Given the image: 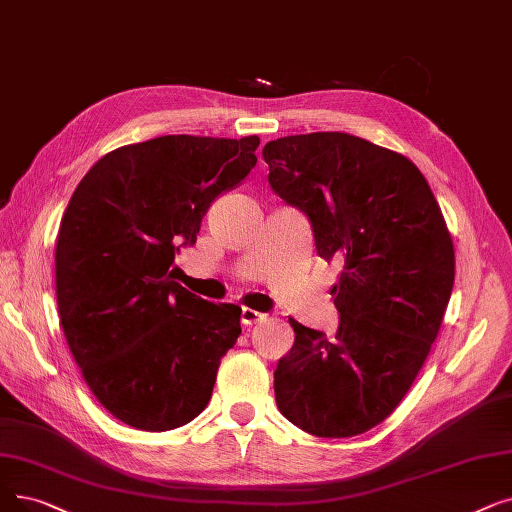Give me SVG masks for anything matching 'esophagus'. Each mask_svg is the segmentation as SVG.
<instances>
[{
    "instance_id": "34e87169",
    "label": "esophagus",
    "mask_w": 512,
    "mask_h": 512,
    "mask_svg": "<svg viewBox=\"0 0 512 512\" xmlns=\"http://www.w3.org/2000/svg\"><path fill=\"white\" fill-rule=\"evenodd\" d=\"M263 318H265V314H261V311L251 309V307H242V311H240V322L244 326H253V324L261 322Z\"/></svg>"
}]
</instances>
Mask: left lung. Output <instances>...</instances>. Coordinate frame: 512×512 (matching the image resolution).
<instances>
[{
    "label": "left lung",
    "mask_w": 512,
    "mask_h": 512,
    "mask_svg": "<svg viewBox=\"0 0 512 512\" xmlns=\"http://www.w3.org/2000/svg\"><path fill=\"white\" fill-rule=\"evenodd\" d=\"M270 186L307 213L318 255L343 263L335 337L288 318L295 343L274 372L278 410L318 437H353L402 402L439 335L454 244L418 167L341 131L263 146Z\"/></svg>",
    "instance_id": "8db88e82"
}]
</instances>
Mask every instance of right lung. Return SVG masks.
<instances>
[{"label":"right lung","instance_id":"1","mask_svg":"<svg viewBox=\"0 0 512 512\" xmlns=\"http://www.w3.org/2000/svg\"><path fill=\"white\" fill-rule=\"evenodd\" d=\"M257 136H163L127 144L85 173L56 240V299L66 343L98 402L140 431L201 414L240 307L175 282L215 198L255 167Z\"/></svg>","mask_w":512,"mask_h":512}]
</instances>
